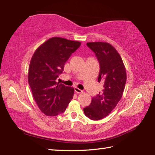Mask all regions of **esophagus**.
Wrapping results in <instances>:
<instances>
[{
	"instance_id": "34e87169",
	"label": "esophagus",
	"mask_w": 155,
	"mask_h": 155,
	"mask_svg": "<svg viewBox=\"0 0 155 155\" xmlns=\"http://www.w3.org/2000/svg\"><path fill=\"white\" fill-rule=\"evenodd\" d=\"M74 91H75L76 93H78V94L82 93H83V91L81 90V89H79V88H77V87H75V88H74Z\"/></svg>"
}]
</instances>
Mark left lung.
Wrapping results in <instances>:
<instances>
[{
  "label": "left lung",
  "instance_id": "1",
  "mask_svg": "<svg viewBox=\"0 0 155 155\" xmlns=\"http://www.w3.org/2000/svg\"><path fill=\"white\" fill-rule=\"evenodd\" d=\"M87 45L96 54L100 64L98 82L103 89L84 108V113L91 120H98L108 116L123 97L127 72L119 53L108 42H92Z\"/></svg>",
  "mask_w": 155,
  "mask_h": 155
}]
</instances>
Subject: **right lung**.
<instances>
[{
  "label": "right lung",
  "instance_id": "obj_1",
  "mask_svg": "<svg viewBox=\"0 0 155 155\" xmlns=\"http://www.w3.org/2000/svg\"><path fill=\"white\" fill-rule=\"evenodd\" d=\"M81 42L61 37L48 39L37 48L29 65L28 81L39 109L47 116L64 112L72 99L74 88L56 82L64 70L65 62Z\"/></svg>",
  "mask_w": 155,
  "mask_h": 155
}]
</instances>
